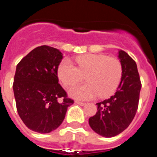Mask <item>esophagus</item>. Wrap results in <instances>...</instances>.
<instances>
[{
    "instance_id": "1",
    "label": "esophagus",
    "mask_w": 157,
    "mask_h": 157,
    "mask_svg": "<svg viewBox=\"0 0 157 157\" xmlns=\"http://www.w3.org/2000/svg\"><path fill=\"white\" fill-rule=\"evenodd\" d=\"M75 103L78 104V105H81V106H83V105H86V103H84V102H81V101H75Z\"/></svg>"
}]
</instances>
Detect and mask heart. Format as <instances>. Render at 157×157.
Instances as JSON below:
<instances>
[{
    "mask_svg": "<svg viewBox=\"0 0 157 157\" xmlns=\"http://www.w3.org/2000/svg\"><path fill=\"white\" fill-rule=\"evenodd\" d=\"M78 67L68 59L58 66L57 75L65 86L80 81L86 75V83H78L69 89V95L89 100L99 95L105 98L116 90L122 78L123 67L117 58L101 54H86L75 58Z\"/></svg>",
    "mask_w": 157,
    "mask_h": 157,
    "instance_id": "1",
    "label": "heart"
}]
</instances>
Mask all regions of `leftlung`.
Returning <instances> with one entry per match:
<instances>
[{
  "label": "left lung",
  "mask_w": 157,
  "mask_h": 157,
  "mask_svg": "<svg viewBox=\"0 0 157 157\" xmlns=\"http://www.w3.org/2000/svg\"><path fill=\"white\" fill-rule=\"evenodd\" d=\"M123 67L121 82L114 95L99 103L98 112L89 119L94 131L105 138H112L128 127L138 107L141 84L135 61L123 50L118 56Z\"/></svg>",
  "instance_id": "obj_1"
}]
</instances>
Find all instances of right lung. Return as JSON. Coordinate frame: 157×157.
<instances>
[{
  "mask_svg": "<svg viewBox=\"0 0 157 157\" xmlns=\"http://www.w3.org/2000/svg\"><path fill=\"white\" fill-rule=\"evenodd\" d=\"M63 59L59 49L48 45L34 48L16 66L13 91L19 117L30 130L47 134L63 121L74 103L58 82Z\"/></svg>",
  "mask_w": 157,
  "mask_h": 157,
  "instance_id": "1",
  "label": "right lung"
}]
</instances>
